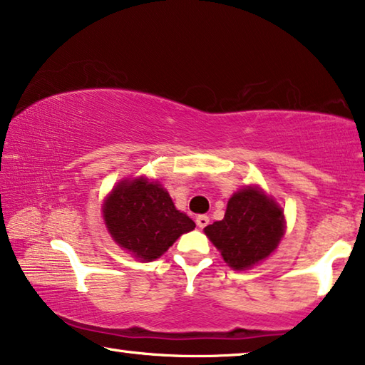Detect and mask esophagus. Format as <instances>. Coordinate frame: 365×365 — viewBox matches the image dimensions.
<instances>
[{
	"label": "esophagus",
	"mask_w": 365,
	"mask_h": 365,
	"mask_svg": "<svg viewBox=\"0 0 365 365\" xmlns=\"http://www.w3.org/2000/svg\"><path fill=\"white\" fill-rule=\"evenodd\" d=\"M207 224H209V217H207V215H205V214L197 215V217H196V225H197V227L205 228Z\"/></svg>",
	"instance_id": "1"
}]
</instances>
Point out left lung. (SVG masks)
<instances>
[{"mask_svg":"<svg viewBox=\"0 0 365 365\" xmlns=\"http://www.w3.org/2000/svg\"><path fill=\"white\" fill-rule=\"evenodd\" d=\"M282 209L257 188L235 193L222 220L205 228L232 269L242 270L267 257L283 237Z\"/></svg>","mask_w":365,"mask_h":365,"instance_id":"left-lung-1","label":"left lung"}]
</instances>
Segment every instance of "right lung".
Masks as SVG:
<instances>
[{
  "label": "right lung",
  "mask_w": 365,
  "mask_h": 365,
  "mask_svg": "<svg viewBox=\"0 0 365 365\" xmlns=\"http://www.w3.org/2000/svg\"><path fill=\"white\" fill-rule=\"evenodd\" d=\"M103 214L115 242L141 261L163 256L180 235L195 228L187 214L177 211L168 191L141 177L117 185Z\"/></svg>",
  "instance_id": "right-lung-1"
}]
</instances>
